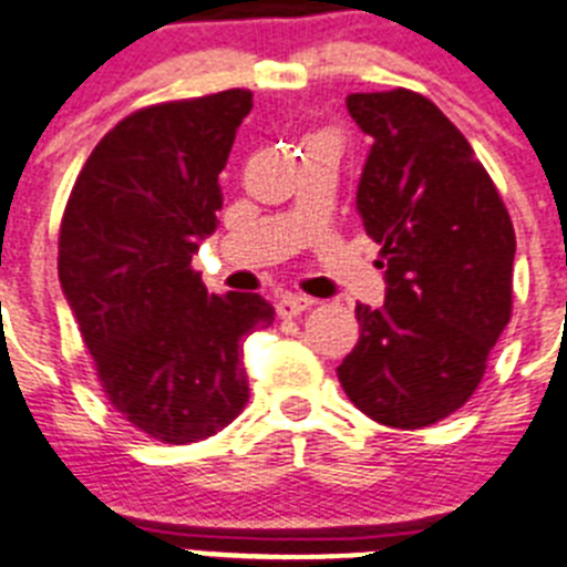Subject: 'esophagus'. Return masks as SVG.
<instances>
[{"instance_id": "1", "label": "esophagus", "mask_w": 567, "mask_h": 567, "mask_svg": "<svg viewBox=\"0 0 567 567\" xmlns=\"http://www.w3.org/2000/svg\"><path fill=\"white\" fill-rule=\"evenodd\" d=\"M313 305H316V299H310V296L285 293V296H279L277 313L282 316V319H290V316H299V313H305V310H310Z\"/></svg>"}]
</instances>
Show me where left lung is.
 Listing matches in <instances>:
<instances>
[{"mask_svg":"<svg viewBox=\"0 0 567 567\" xmlns=\"http://www.w3.org/2000/svg\"><path fill=\"white\" fill-rule=\"evenodd\" d=\"M372 137L359 206L381 246L386 299L355 305L359 344L339 364L347 398L392 430H423L481 386L512 319L514 226L474 150L426 95H347Z\"/></svg>","mask_w":567,"mask_h":567,"instance_id":"1","label":"left lung"}]
</instances>
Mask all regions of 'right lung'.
<instances>
[{
  "instance_id": "obj_1",
  "label": "right lung",
  "mask_w": 567,
  "mask_h": 567,
  "mask_svg": "<svg viewBox=\"0 0 567 567\" xmlns=\"http://www.w3.org/2000/svg\"><path fill=\"white\" fill-rule=\"evenodd\" d=\"M248 90L166 101L112 126L81 166L59 279L112 410L161 443H195L248 404L243 341L271 328L259 293L214 296L192 268L217 228Z\"/></svg>"
}]
</instances>
